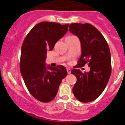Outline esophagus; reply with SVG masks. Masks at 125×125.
Wrapping results in <instances>:
<instances>
[{"label":"esophagus","mask_w":125,"mask_h":125,"mask_svg":"<svg viewBox=\"0 0 125 125\" xmlns=\"http://www.w3.org/2000/svg\"><path fill=\"white\" fill-rule=\"evenodd\" d=\"M66 71H67V73L68 74H70V73H71V69H69V68H67V69H66Z\"/></svg>","instance_id":"1"}]
</instances>
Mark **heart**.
Segmentation results:
<instances>
[{"instance_id": "heart-1", "label": "heart", "mask_w": 125, "mask_h": 125, "mask_svg": "<svg viewBox=\"0 0 125 125\" xmlns=\"http://www.w3.org/2000/svg\"><path fill=\"white\" fill-rule=\"evenodd\" d=\"M69 37H71V36H69Z\"/></svg>"}]
</instances>
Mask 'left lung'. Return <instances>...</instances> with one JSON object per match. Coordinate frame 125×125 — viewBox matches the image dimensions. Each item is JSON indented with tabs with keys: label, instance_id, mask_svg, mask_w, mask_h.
<instances>
[{
	"label": "left lung",
	"instance_id": "obj_1",
	"mask_svg": "<svg viewBox=\"0 0 125 125\" xmlns=\"http://www.w3.org/2000/svg\"><path fill=\"white\" fill-rule=\"evenodd\" d=\"M69 31L76 35L81 44V55L76 68L88 64L89 72L73 69L77 78L72 89L74 96L82 102H89L100 96L106 86L112 73L110 51L101 33L89 23H73Z\"/></svg>",
	"mask_w": 125,
	"mask_h": 125
}]
</instances>
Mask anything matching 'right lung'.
<instances>
[{
  "instance_id": "add662e5",
  "label": "right lung",
  "mask_w": 125,
  "mask_h": 125,
  "mask_svg": "<svg viewBox=\"0 0 125 125\" xmlns=\"http://www.w3.org/2000/svg\"><path fill=\"white\" fill-rule=\"evenodd\" d=\"M69 24L42 21L27 34L22 44L20 69L31 94L42 102L56 97L63 78L67 75L62 65L46 66L48 51H52L59 39L68 31Z\"/></svg>"
}]
</instances>
